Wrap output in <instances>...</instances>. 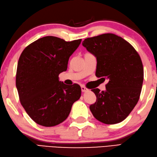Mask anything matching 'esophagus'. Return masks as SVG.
Listing matches in <instances>:
<instances>
[{
    "instance_id": "1",
    "label": "esophagus",
    "mask_w": 157,
    "mask_h": 157,
    "mask_svg": "<svg viewBox=\"0 0 157 157\" xmlns=\"http://www.w3.org/2000/svg\"><path fill=\"white\" fill-rule=\"evenodd\" d=\"M81 91H82V92H85V91H87V88L85 86H84V85H82V86H81Z\"/></svg>"
}]
</instances>
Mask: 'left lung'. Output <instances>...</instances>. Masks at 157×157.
Instances as JSON below:
<instances>
[{
    "instance_id": "8db88e82",
    "label": "left lung",
    "mask_w": 157,
    "mask_h": 157,
    "mask_svg": "<svg viewBox=\"0 0 157 157\" xmlns=\"http://www.w3.org/2000/svg\"><path fill=\"white\" fill-rule=\"evenodd\" d=\"M82 46L96 57V76L109 79L105 91L91 90L96 101L90 105V111L104 124L121 122L140 99L144 81L140 56L131 44L113 33L88 37Z\"/></svg>"
}]
</instances>
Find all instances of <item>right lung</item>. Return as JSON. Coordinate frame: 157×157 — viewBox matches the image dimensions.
<instances>
[{"label":"right lung","mask_w":157,"mask_h":157,"mask_svg":"<svg viewBox=\"0 0 157 157\" xmlns=\"http://www.w3.org/2000/svg\"><path fill=\"white\" fill-rule=\"evenodd\" d=\"M81 39L66 42L54 36L38 39L24 49L17 63L16 85L20 101L35 123L50 127L68 117L81 95L77 84L59 81Z\"/></svg>","instance_id":"obj_1"}]
</instances>
